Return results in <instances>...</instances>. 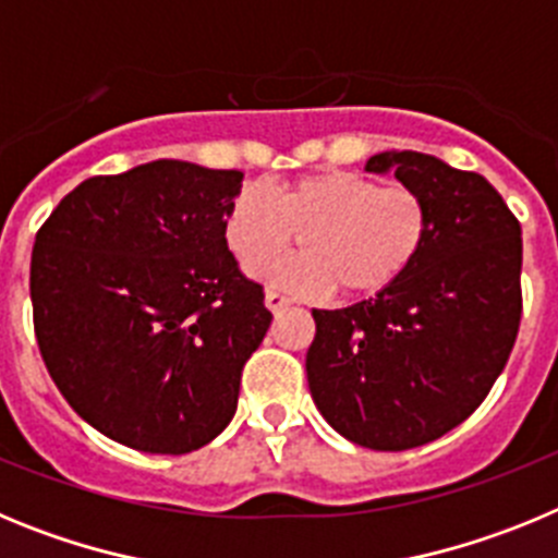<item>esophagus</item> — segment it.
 Listing matches in <instances>:
<instances>
[{
    "label": "esophagus",
    "instance_id": "obj_1",
    "mask_svg": "<svg viewBox=\"0 0 558 558\" xmlns=\"http://www.w3.org/2000/svg\"><path fill=\"white\" fill-rule=\"evenodd\" d=\"M265 307H268L270 313H279V310L290 307V299L282 293H276V290H268V293H265Z\"/></svg>",
    "mask_w": 558,
    "mask_h": 558
}]
</instances>
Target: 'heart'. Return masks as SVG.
<instances>
[{
	"mask_svg": "<svg viewBox=\"0 0 558 558\" xmlns=\"http://www.w3.org/2000/svg\"><path fill=\"white\" fill-rule=\"evenodd\" d=\"M295 233L305 254L279 257ZM430 236V209L416 190L377 186L347 170L310 172L270 195L259 184L234 192L223 215V243L268 288L324 299L340 284L374 295L413 268Z\"/></svg>",
	"mask_w": 558,
	"mask_h": 558,
	"instance_id": "1",
	"label": "heart"
}]
</instances>
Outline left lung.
Here are the masks:
<instances>
[{
    "label": "left lung",
    "instance_id": "obj_1",
    "mask_svg": "<svg viewBox=\"0 0 558 558\" xmlns=\"http://www.w3.org/2000/svg\"><path fill=\"white\" fill-rule=\"evenodd\" d=\"M366 172L416 190L430 236L393 288L313 310L307 383L332 430L399 452L461 425L500 377L522 313V231L489 181L436 156L386 150Z\"/></svg>",
    "mask_w": 558,
    "mask_h": 558
}]
</instances>
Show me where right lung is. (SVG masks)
Here are the masks:
<instances>
[{
	"instance_id": "1",
	"label": "right lung",
	"mask_w": 558,
	"mask_h": 558,
	"mask_svg": "<svg viewBox=\"0 0 558 558\" xmlns=\"http://www.w3.org/2000/svg\"><path fill=\"white\" fill-rule=\"evenodd\" d=\"M240 170L159 159L83 181L38 229L29 299L58 391L102 436L184 456L236 411L274 315L223 215Z\"/></svg>"
}]
</instances>
